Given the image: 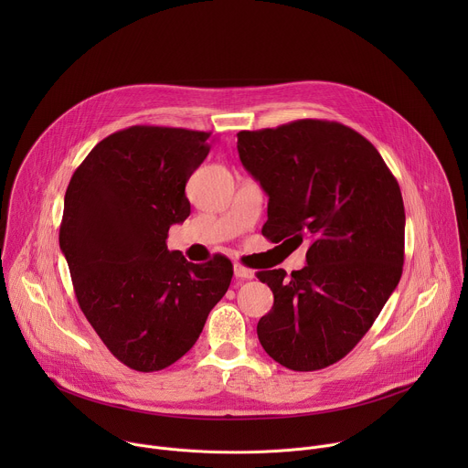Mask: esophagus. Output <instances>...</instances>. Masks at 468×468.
<instances>
[{"label": "esophagus", "mask_w": 468, "mask_h": 468, "mask_svg": "<svg viewBox=\"0 0 468 468\" xmlns=\"http://www.w3.org/2000/svg\"><path fill=\"white\" fill-rule=\"evenodd\" d=\"M233 272H235V278H239V280H251L255 276V272L251 269H248V266H244L240 262H237L233 266Z\"/></svg>", "instance_id": "1"}]
</instances>
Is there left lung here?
I'll return each mask as SVG.
<instances>
[{"label":"left lung","instance_id":"1","mask_svg":"<svg viewBox=\"0 0 468 468\" xmlns=\"http://www.w3.org/2000/svg\"><path fill=\"white\" fill-rule=\"evenodd\" d=\"M237 137L244 168L269 194L262 235L309 242L291 278L257 272L274 292L259 343L291 370L325 368L365 337L402 278L399 185L372 143L339 122L305 118Z\"/></svg>","mask_w":468,"mask_h":468}]
</instances>
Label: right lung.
<instances>
[{
	"mask_svg": "<svg viewBox=\"0 0 468 468\" xmlns=\"http://www.w3.org/2000/svg\"><path fill=\"white\" fill-rule=\"evenodd\" d=\"M209 137L131 125L98 143L66 188L58 244L78 303L133 370L157 372L183 357L231 283L229 259L192 264L166 248L170 226L190 215L185 185Z\"/></svg>",
	"mask_w": 468,
	"mask_h": 468,
	"instance_id": "obj_1",
	"label": "right lung"
}]
</instances>
